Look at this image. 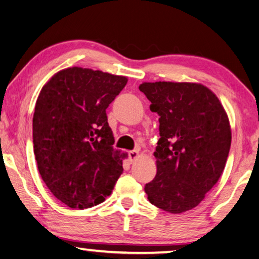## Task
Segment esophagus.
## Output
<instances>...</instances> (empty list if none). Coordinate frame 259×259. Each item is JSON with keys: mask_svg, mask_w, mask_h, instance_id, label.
<instances>
[{"mask_svg": "<svg viewBox=\"0 0 259 259\" xmlns=\"http://www.w3.org/2000/svg\"><path fill=\"white\" fill-rule=\"evenodd\" d=\"M138 157H139V153L137 150H131V152H129V161L131 163L135 162Z\"/></svg>", "mask_w": 259, "mask_h": 259, "instance_id": "1", "label": "esophagus"}]
</instances>
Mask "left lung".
I'll list each match as a JSON object with an SVG mask.
<instances>
[{"mask_svg":"<svg viewBox=\"0 0 259 259\" xmlns=\"http://www.w3.org/2000/svg\"><path fill=\"white\" fill-rule=\"evenodd\" d=\"M159 115L157 172L145 186L150 204L180 214L199 205L224 170L231 128L215 94L201 83L156 81L139 86Z\"/></svg>","mask_w":259,"mask_h":259,"instance_id":"left-lung-1","label":"left lung"}]
</instances>
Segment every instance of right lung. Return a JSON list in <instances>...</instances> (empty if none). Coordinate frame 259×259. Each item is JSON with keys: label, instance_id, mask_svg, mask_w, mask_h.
<instances>
[{"label": "right lung", "instance_id": "right-lung-1", "mask_svg": "<svg viewBox=\"0 0 259 259\" xmlns=\"http://www.w3.org/2000/svg\"><path fill=\"white\" fill-rule=\"evenodd\" d=\"M128 82L123 76L72 67L55 73L38 95L32 142L40 177L71 208H89L111 195L125 154L113 148L106 109Z\"/></svg>", "mask_w": 259, "mask_h": 259}]
</instances>
